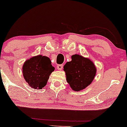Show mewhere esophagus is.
<instances>
[{"instance_id":"esophagus-1","label":"esophagus","mask_w":127,"mask_h":127,"mask_svg":"<svg viewBox=\"0 0 127 127\" xmlns=\"http://www.w3.org/2000/svg\"><path fill=\"white\" fill-rule=\"evenodd\" d=\"M63 66L62 64H59L57 66V69L59 70H61L63 69Z\"/></svg>"}]
</instances>
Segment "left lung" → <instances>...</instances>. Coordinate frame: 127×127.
<instances>
[{"label":"left lung","instance_id":"8db88e82","mask_svg":"<svg viewBox=\"0 0 127 127\" xmlns=\"http://www.w3.org/2000/svg\"><path fill=\"white\" fill-rule=\"evenodd\" d=\"M71 58L72 60L64 66L67 82L73 90L81 91L92 83L96 67L89 58L78 54L73 55Z\"/></svg>","mask_w":127,"mask_h":127}]
</instances>
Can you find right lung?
Instances as JSON below:
<instances>
[{"label": "right lung", "instance_id": "obj_1", "mask_svg": "<svg viewBox=\"0 0 127 127\" xmlns=\"http://www.w3.org/2000/svg\"><path fill=\"white\" fill-rule=\"evenodd\" d=\"M55 68L48 57L38 55L25 61L22 67L23 77L29 86L35 89H42L47 84Z\"/></svg>", "mask_w": 127, "mask_h": 127}]
</instances>
